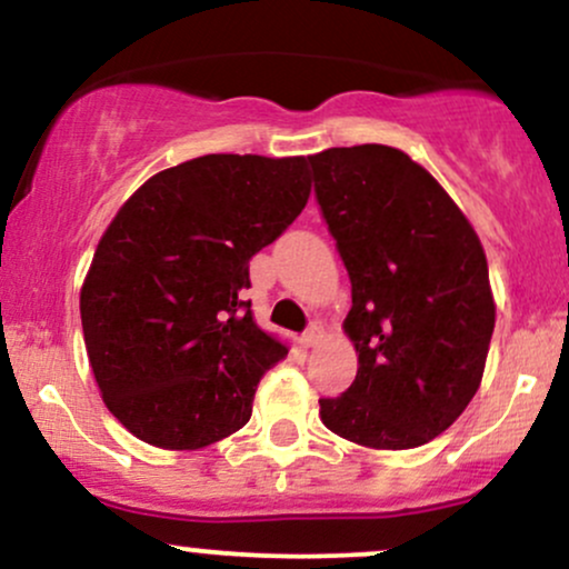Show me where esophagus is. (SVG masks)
<instances>
[{
  "label": "esophagus",
  "mask_w": 569,
  "mask_h": 569,
  "mask_svg": "<svg viewBox=\"0 0 569 569\" xmlns=\"http://www.w3.org/2000/svg\"><path fill=\"white\" fill-rule=\"evenodd\" d=\"M318 337H321V326L310 323V329H307L302 335V345H305V348H310V345L318 342Z\"/></svg>",
  "instance_id": "obj_1"
}]
</instances>
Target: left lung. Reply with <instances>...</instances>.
<instances>
[{"label":"left lung","instance_id":"8db88e82","mask_svg":"<svg viewBox=\"0 0 569 569\" xmlns=\"http://www.w3.org/2000/svg\"><path fill=\"white\" fill-rule=\"evenodd\" d=\"M321 217L350 276L345 331L358 375L321 420L371 449L443 433L479 390L495 302L485 248L426 168L382 143L307 158Z\"/></svg>","mask_w":569,"mask_h":569}]
</instances>
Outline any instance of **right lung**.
I'll list each match as a JSON object with an SVG mask.
<instances>
[{"instance_id":"right-lung-1","label":"right lung","mask_w":569,"mask_h":569,"mask_svg":"<svg viewBox=\"0 0 569 569\" xmlns=\"http://www.w3.org/2000/svg\"><path fill=\"white\" fill-rule=\"evenodd\" d=\"M310 198L307 158L206 154L154 173L98 240L80 312L103 403L136 439L200 449L251 420L286 356L251 318L248 262Z\"/></svg>"}]
</instances>
